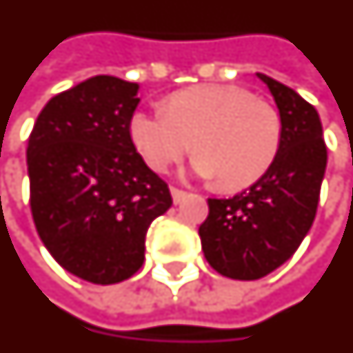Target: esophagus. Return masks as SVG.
I'll use <instances>...</instances> for the list:
<instances>
[{
    "instance_id": "1",
    "label": "esophagus",
    "mask_w": 353,
    "mask_h": 353,
    "mask_svg": "<svg viewBox=\"0 0 353 353\" xmlns=\"http://www.w3.org/2000/svg\"><path fill=\"white\" fill-rule=\"evenodd\" d=\"M171 195H173V201L174 203H180L184 201V197H186V192L184 190H180V188H174L171 186Z\"/></svg>"
}]
</instances>
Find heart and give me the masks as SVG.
Segmentation results:
<instances>
[{
  "label": "heart",
  "mask_w": 353,
  "mask_h": 353,
  "mask_svg": "<svg viewBox=\"0 0 353 353\" xmlns=\"http://www.w3.org/2000/svg\"><path fill=\"white\" fill-rule=\"evenodd\" d=\"M130 135L152 169L165 171L192 148L194 171L235 192L258 182L279 158L284 123L272 103L236 84H197L137 110Z\"/></svg>",
  "instance_id": "heart-1"
}]
</instances>
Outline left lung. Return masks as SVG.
<instances>
[{
    "label": "left lung",
    "mask_w": 353,
    "mask_h": 353,
    "mask_svg": "<svg viewBox=\"0 0 353 353\" xmlns=\"http://www.w3.org/2000/svg\"><path fill=\"white\" fill-rule=\"evenodd\" d=\"M269 86L284 123L279 158L248 190L228 199H208L199 225L210 267L228 279L258 280L292 258L310 230L327 146L318 110L295 90L258 73Z\"/></svg>",
    "instance_id": "1"
}]
</instances>
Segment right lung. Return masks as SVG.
<instances>
[{
	"label": "right lung",
	"instance_id": "1",
	"mask_svg": "<svg viewBox=\"0 0 353 353\" xmlns=\"http://www.w3.org/2000/svg\"><path fill=\"white\" fill-rule=\"evenodd\" d=\"M139 86L97 74L54 95L28 139L30 207L58 263L94 284L130 279L150 223L173 205L130 135Z\"/></svg>",
	"mask_w": 353,
	"mask_h": 353
}]
</instances>
